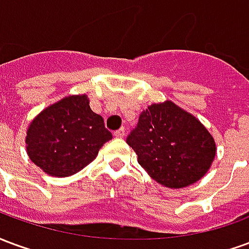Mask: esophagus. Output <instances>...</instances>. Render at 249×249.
Wrapping results in <instances>:
<instances>
[{"mask_svg": "<svg viewBox=\"0 0 249 249\" xmlns=\"http://www.w3.org/2000/svg\"><path fill=\"white\" fill-rule=\"evenodd\" d=\"M113 135H114V137H116V139H123V137H124V136H125L124 128H121V129L116 130Z\"/></svg>", "mask_w": 249, "mask_h": 249, "instance_id": "obj_1", "label": "esophagus"}]
</instances>
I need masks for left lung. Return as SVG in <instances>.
<instances>
[{
    "mask_svg": "<svg viewBox=\"0 0 249 249\" xmlns=\"http://www.w3.org/2000/svg\"><path fill=\"white\" fill-rule=\"evenodd\" d=\"M126 142L153 180L176 189L198 181L216 155L207 128L172 101L152 104L142 110Z\"/></svg>",
    "mask_w": 249,
    "mask_h": 249,
    "instance_id": "left-lung-1",
    "label": "left lung"
}]
</instances>
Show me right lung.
Instances as JSON below:
<instances>
[{
    "instance_id": "1",
    "label": "right lung",
    "mask_w": 249,
    "mask_h": 249,
    "mask_svg": "<svg viewBox=\"0 0 249 249\" xmlns=\"http://www.w3.org/2000/svg\"><path fill=\"white\" fill-rule=\"evenodd\" d=\"M112 133L89 107L87 94L68 96L30 123L26 152L37 167L54 178L80 172L96 159Z\"/></svg>"
}]
</instances>
